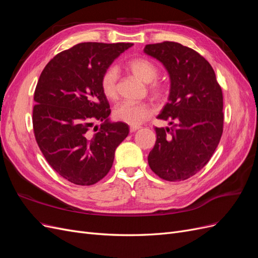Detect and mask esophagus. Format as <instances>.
I'll list each match as a JSON object with an SVG mask.
<instances>
[{"instance_id": "1", "label": "esophagus", "mask_w": 258, "mask_h": 258, "mask_svg": "<svg viewBox=\"0 0 258 258\" xmlns=\"http://www.w3.org/2000/svg\"><path fill=\"white\" fill-rule=\"evenodd\" d=\"M139 129H140L139 126H131V127H130V132H131V134H134V132H136V131L139 130Z\"/></svg>"}]
</instances>
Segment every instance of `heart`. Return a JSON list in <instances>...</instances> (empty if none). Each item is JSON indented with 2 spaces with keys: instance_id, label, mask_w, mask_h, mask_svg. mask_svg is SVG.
<instances>
[{
  "instance_id": "obj_1",
  "label": "heart",
  "mask_w": 258,
  "mask_h": 258,
  "mask_svg": "<svg viewBox=\"0 0 258 258\" xmlns=\"http://www.w3.org/2000/svg\"><path fill=\"white\" fill-rule=\"evenodd\" d=\"M126 68L139 80L147 83V89L152 96L160 98L166 91V85L156 79L158 75V68L153 61L146 58H134L127 62ZM117 70L113 67L106 69L101 76V89L108 100H116L118 97L117 89ZM115 119L124 123L137 126L142 123L152 115V107L147 103L122 102L115 107L113 112Z\"/></svg>"
}]
</instances>
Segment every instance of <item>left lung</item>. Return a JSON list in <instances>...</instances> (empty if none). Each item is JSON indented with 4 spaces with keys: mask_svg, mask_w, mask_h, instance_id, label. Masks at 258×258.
I'll return each instance as SVG.
<instances>
[{
    "mask_svg": "<svg viewBox=\"0 0 258 258\" xmlns=\"http://www.w3.org/2000/svg\"><path fill=\"white\" fill-rule=\"evenodd\" d=\"M144 52L159 60L170 76L168 103L158 118L148 155L153 172L170 182L184 181L204 168L223 135V92L213 68L194 49L175 42L148 44Z\"/></svg>",
    "mask_w": 258,
    "mask_h": 258,
    "instance_id": "1",
    "label": "left lung"
}]
</instances>
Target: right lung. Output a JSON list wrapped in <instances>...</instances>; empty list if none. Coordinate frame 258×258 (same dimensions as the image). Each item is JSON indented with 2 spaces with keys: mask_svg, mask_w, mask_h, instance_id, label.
<instances>
[{
  "mask_svg": "<svg viewBox=\"0 0 258 258\" xmlns=\"http://www.w3.org/2000/svg\"><path fill=\"white\" fill-rule=\"evenodd\" d=\"M131 43H81L54 56L34 91L33 130L38 147L56 172L76 185H93L111 170L115 151L129 134L111 122L101 76ZM96 120L100 128L91 130Z\"/></svg>",
  "mask_w": 258,
  "mask_h": 258,
  "instance_id": "1",
  "label": "right lung"
}]
</instances>
